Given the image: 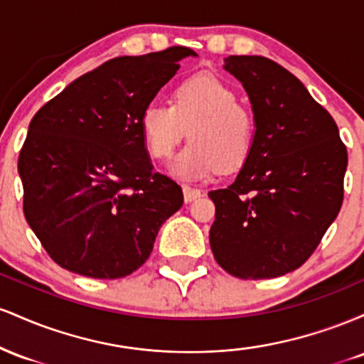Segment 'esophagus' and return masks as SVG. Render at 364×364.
<instances>
[{"mask_svg":"<svg viewBox=\"0 0 364 364\" xmlns=\"http://www.w3.org/2000/svg\"><path fill=\"white\" fill-rule=\"evenodd\" d=\"M183 196H185V202L190 203L193 202V200L200 198V196H202V191L195 190V188L191 186H183Z\"/></svg>","mask_w":364,"mask_h":364,"instance_id":"obj_1","label":"esophagus"}]
</instances>
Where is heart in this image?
<instances>
[{
    "label": "heart",
    "instance_id": "b5f03b06",
    "mask_svg": "<svg viewBox=\"0 0 364 364\" xmlns=\"http://www.w3.org/2000/svg\"><path fill=\"white\" fill-rule=\"evenodd\" d=\"M150 157L166 161L186 136L190 145L171 166L185 181L205 179L217 171L235 173L246 164L255 145L257 123L237 102L236 92L214 75H195L174 90L171 106L150 102L140 116Z\"/></svg>",
    "mask_w": 364,
    "mask_h": 364
}]
</instances>
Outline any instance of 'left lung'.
I'll return each instance as SVG.
<instances>
[{"label":"left lung","mask_w":364,"mask_h":364,"mask_svg":"<svg viewBox=\"0 0 364 364\" xmlns=\"http://www.w3.org/2000/svg\"><path fill=\"white\" fill-rule=\"evenodd\" d=\"M224 68L248 92L257 136L235 183L208 193L210 248L237 279L281 277L311 257L339 214L348 149L330 112L281 65L229 56Z\"/></svg>","instance_id":"obj_1"}]
</instances>
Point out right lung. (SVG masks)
<instances>
[{"mask_svg":"<svg viewBox=\"0 0 364 364\" xmlns=\"http://www.w3.org/2000/svg\"><path fill=\"white\" fill-rule=\"evenodd\" d=\"M195 56L185 46L112 58L46 102L18 156L23 214L58 265L94 279L140 269L161 225L183 205L176 181L154 173L140 116Z\"/></svg>","mask_w":364,"mask_h":364,"instance_id":"1","label":"right lung"}]
</instances>
